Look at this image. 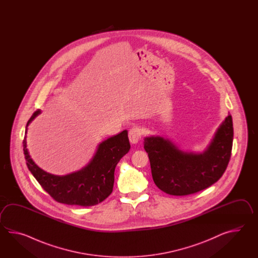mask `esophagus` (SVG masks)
Returning <instances> with one entry per match:
<instances>
[{"label":"esophagus","mask_w":258,"mask_h":258,"mask_svg":"<svg viewBox=\"0 0 258 258\" xmlns=\"http://www.w3.org/2000/svg\"><path fill=\"white\" fill-rule=\"evenodd\" d=\"M142 136V132L141 129L138 126H133L131 129L129 130L128 133V137H129V140L132 144H137Z\"/></svg>","instance_id":"obj_1"}]
</instances>
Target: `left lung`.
Segmentation results:
<instances>
[{
  "instance_id": "left-lung-1",
  "label": "left lung",
  "mask_w": 258,
  "mask_h": 258,
  "mask_svg": "<svg viewBox=\"0 0 258 258\" xmlns=\"http://www.w3.org/2000/svg\"><path fill=\"white\" fill-rule=\"evenodd\" d=\"M232 141L233 124L229 114L202 153L183 151L168 138L154 136L144 139V148L155 184L171 196H187L219 181L230 161Z\"/></svg>"
}]
</instances>
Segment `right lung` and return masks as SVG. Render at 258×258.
<instances>
[{
    "mask_svg": "<svg viewBox=\"0 0 258 258\" xmlns=\"http://www.w3.org/2000/svg\"><path fill=\"white\" fill-rule=\"evenodd\" d=\"M40 112L36 110L28 120L23 140L28 170L44 190L59 203L91 207L104 201L112 192L116 165L131 147L127 130L100 143L90 162L81 170L67 175H53L34 162L27 148L28 126Z\"/></svg>",
    "mask_w": 258,
    "mask_h": 258,
    "instance_id": "add662e5",
    "label": "right lung"
}]
</instances>
